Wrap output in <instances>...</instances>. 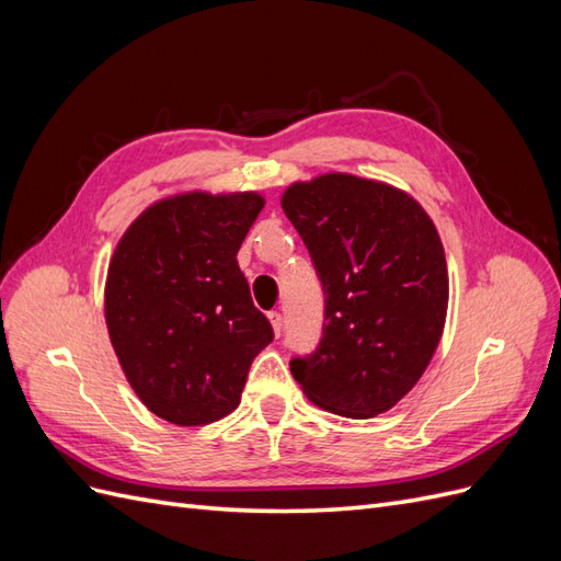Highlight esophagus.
Segmentation results:
<instances>
[{
	"mask_svg": "<svg viewBox=\"0 0 561 561\" xmlns=\"http://www.w3.org/2000/svg\"><path fill=\"white\" fill-rule=\"evenodd\" d=\"M268 322H271V328H274V334L278 336L283 332V316L278 311H271Z\"/></svg>",
	"mask_w": 561,
	"mask_h": 561,
	"instance_id": "esophagus-1",
	"label": "esophagus"
}]
</instances>
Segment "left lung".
<instances>
[{"instance_id": "1", "label": "left lung", "mask_w": 561, "mask_h": 561, "mask_svg": "<svg viewBox=\"0 0 561 561\" xmlns=\"http://www.w3.org/2000/svg\"><path fill=\"white\" fill-rule=\"evenodd\" d=\"M280 206L325 290L320 346L290 363L295 381L339 416L388 412L445 332L449 276L431 215L393 184L334 171L293 182Z\"/></svg>"}]
</instances>
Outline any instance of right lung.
Returning a JSON list of instances; mask_svg holds the SVG:
<instances>
[{
    "mask_svg": "<svg viewBox=\"0 0 561 561\" xmlns=\"http://www.w3.org/2000/svg\"><path fill=\"white\" fill-rule=\"evenodd\" d=\"M257 192H182L147 206L105 278L112 348L135 396L175 426H208L241 402L274 339L236 254L262 213Z\"/></svg>",
    "mask_w": 561,
    "mask_h": 561,
    "instance_id": "obj_1",
    "label": "right lung"
}]
</instances>
